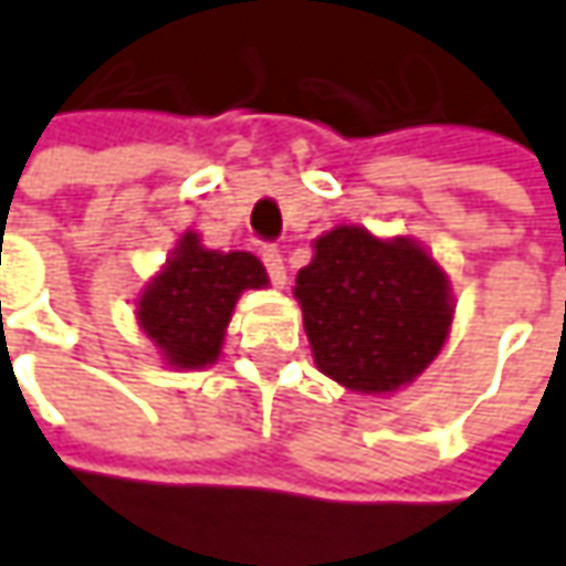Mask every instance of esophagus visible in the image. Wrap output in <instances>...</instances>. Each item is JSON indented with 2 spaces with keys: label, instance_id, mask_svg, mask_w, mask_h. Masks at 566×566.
I'll return each mask as SVG.
<instances>
[{
  "label": "esophagus",
  "instance_id": "1",
  "mask_svg": "<svg viewBox=\"0 0 566 566\" xmlns=\"http://www.w3.org/2000/svg\"><path fill=\"white\" fill-rule=\"evenodd\" d=\"M263 263L265 269H269V279H272V284L284 287V282H287V269H284L282 253H279L275 247H263Z\"/></svg>",
  "mask_w": 566,
  "mask_h": 566
}]
</instances>
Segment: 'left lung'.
Returning <instances> with one entry per match:
<instances>
[{"mask_svg": "<svg viewBox=\"0 0 566 566\" xmlns=\"http://www.w3.org/2000/svg\"><path fill=\"white\" fill-rule=\"evenodd\" d=\"M294 301L316 369L369 398L413 385L454 325L444 265L413 238H379L363 224H335L313 241Z\"/></svg>", "mask_w": 566, "mask_h": 566, "instance_id": "left-lung-1", "label": "left lung"}]
</instances>
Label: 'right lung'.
I'll return each instance as SVG.
<instances>
[{
	"mask_svg": "<svg viewBox=\"0 0 566 566\" xmlns=\"http://www.w3.org/2000/svg\"><path fill=\"white\" fill-rule=\"evenodd\" d=\"M269 287L265 265L247 250H209L197 231L178 238L149 279L134 319L168 369H206L222 357L224 332L244 291Z\"/></svg>",
	"mask_w": 566,
	"mask_h": 566,
	"instance_id": "add662e5",
	"label": "right lung"
}]
</instances>
